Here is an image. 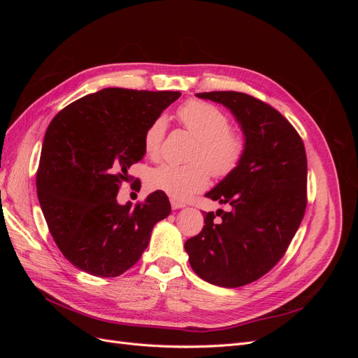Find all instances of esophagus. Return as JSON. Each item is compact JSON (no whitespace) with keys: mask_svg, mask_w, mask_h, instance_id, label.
<instances>
[{"mask_svg":"<svg viewBox=\"0 0 358 358\" xmlns=\"http://www.w3.org/2000/svg\"><path fill=\"white\" fill-rule=\"evenodd\" d=\"M170 203H171V208H173V209H182V208H185V203L180 201V200L170 199Z\"/></svg>","mask_w":358,"mask_h":358,"instance_id":"esophagus-1","label":"esophagus"}]
</instances>
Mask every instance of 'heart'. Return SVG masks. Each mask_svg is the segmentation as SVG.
<instances>
[{
    "label": "heart",
    "instance_id": "1",
    "mask_svg": "<svg viewBox=\"0 0 358 358\" xmlns=\"http://www.w3.org/2000/svg\"><path fill=\"white\" fill-rule=\"evenodd\" d=\"M179 122L197 137L191 159L185 166L161 164L150 170L148 185L166 192L175 200H187L203 191L209 183V171L216 179H225L237 170L246 154V137L239 129L230 128V119L220 107L191 100L178 109ZM167 122L158 116L143 133V150L150 159L161 157ZM210 170L208 171L207 169Z\"/></svg>",
    "mask_w": 358,
    "mask_h": 358
}]
</instances>
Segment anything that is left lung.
I'll use <instances>...</instances> for the list:
<instances>
[{"instance_id": "obj_1", "label": "left lung", "mask_w": 358, "mask_h": 358, "mask_svg": "<svg viewBox=\"0 0 358 358\" xmlns=\"http://www.w3.org/2000/svg\"><path fill=\"white\" fill-rule=\"evenodd\" d=\"M229 107L242 125L246 154L237 170L206 196L230 212L204 215L203 230L185 242L194 272L209 284L236 288L272 270L294 237L308 204L303 140L275 107L234 91L197 94Z\"/></svg>"}]
</instances>
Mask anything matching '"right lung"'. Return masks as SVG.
<instances>
[{"instance_id":"1","label":"right lung","mask_w":358,"mask_h":358,"mask_svg":"<svg viewBox=\"0 0 358 358\" xmlns=\"http://www.w3.org/2000/svg\"><path fill=\"white\" fill-rule=\"evenodd\" d=\"M179 91L106 88L73 101L52 119L43 140L37 196L62 255L83 272L115 278L133 267L154 225L171 208L162 191L145 203L116 201L145 155L143 133Z\"/></svg>"}]
</instances>
